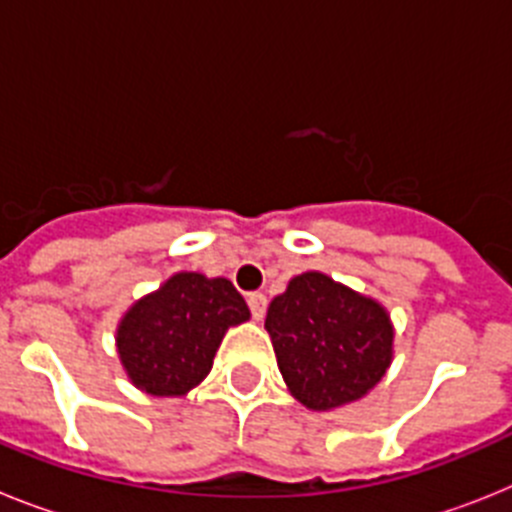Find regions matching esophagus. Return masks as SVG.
I'll return each mask as SVG.
<instances>
[{
  "label": "esophagus",
  "instance_id": "esophagus-1",
  "mask_svg": "<svg viewBox=\"0 0 512 512\" xmlns=\"http://www.w3.org/2000/svg\"><path fill=\"white\" fill-rule=\"evenodd\" d=\"M248 307H251L253 320H261L266 312V295H261V292H251V295H248Z\"/></svg>",
  "mask_w": 512,
  "mask_h": 512
}]
</instances>
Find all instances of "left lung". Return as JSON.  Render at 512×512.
<instances>
[{
	"label": "left lung",
	"mask_w": 512,
	"mask_h": 512,
	"mask_svg": "<svg viewBox=\"0 0 512 512\" xmlns=\"http://www.w3.org/2000/svg\"><path fill=\"white\" fill-rule=\"evenodd\" d=\"M266 330L289 392L312 410L364 397L392 361L384 307L318 271L300 274L274 297Z\"/></svg>",
	"instance_id": "1"
}]
</instances>
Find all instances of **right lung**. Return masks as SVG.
<instances>
[{"instance_id":"add662e5","label":"right lung","mask_w":512,"mask_h":512,"mask_svg":"<svg viewBox=\"0 0 512 512\" xmlns=\"http://www.w3.org/2000/svg\"><path fill=\"white\" fill-rule=\"evenodd\" d=\"M248 315L246 300L228 279L182 271L122 318L120 361L140 390L158 397L184 395L210 374L225 330Z\"/></svg>"}]
</instances>
